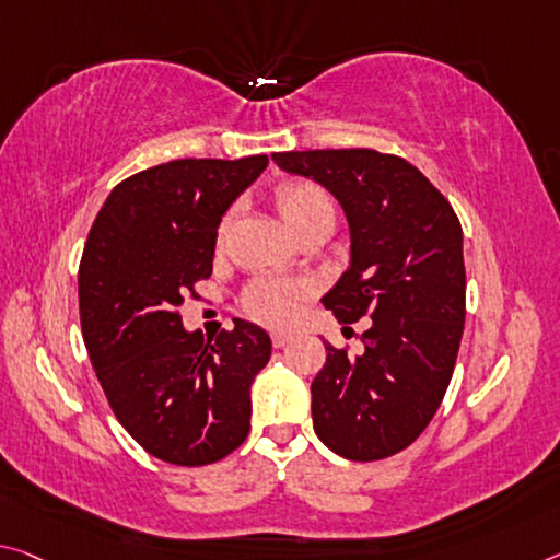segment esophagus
Listing matches in <instances>:
<instances>
[{
    "label": "esophagus",
    "mask_w": 560,
    "mask_h": 560,
    "mask_svg": "<svg viewBox=\"0 0 560 560\" xmlns=\"http://www.w3.org/2000/svg\"><path fill=\"white\" fill-rule=\"evenodd\" d=\"M291 341H294V334H287V331H273L271 334L273 349H283V346H289Z\"/></svg>",
    "instance_id": "obj_1"
}]
</instances>
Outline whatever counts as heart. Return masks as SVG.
I'll use <instances>...</instances> for the list:
<instances>
[{
    "instance_id": "b5f03b06",
    "label": "heart",
    "mask_w": 560,
    "mask_h": 560,
    "mask_svg": "<svg viewBox=\"0 0 560 560\" xmlns=\"http://www.w3.org/2000/svg\"><path fill=\"white\" fill-rule=\"evenodd\" d=\"M277 207L294 234H301L306 226L318 224V221L336 219V203L331 194L308 179L283 182L277 189ZM226 229L229 217L221 221L219 236H224ZM308 294L312 291L299 279L256 277L244 291L242 306L254 322L271 328H287L304 312Z\"/></svg>"
}]
</instances>
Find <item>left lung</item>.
I'll return each mask as SVG.
<instances>
[{
  "label": "left lung",
  "mask_w": 560,
  "mask_h": 560,
  "mask_svg": "<svg viewBox=\"0 0 560 560\" xmlns=\"http://www.w3.org/2000/svg\"><path fill=\"white\" fill-rule=\"evenodd\" d=\"M271 159L339 199L351 266L322 301L341 324L369 316L359 357L324 341L312 384L316 436L351 460L394 456L421 436L454 376L466 322L460 221L401 156L312 149Z\"/></svg>",
  "instance_id": "left-lung-1"
}]
</instances>
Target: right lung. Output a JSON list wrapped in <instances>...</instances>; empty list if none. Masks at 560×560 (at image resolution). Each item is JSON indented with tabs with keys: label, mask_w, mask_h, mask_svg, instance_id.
Returning a JSON list of instances; mask_svg holds the SVG:
<instances>
[{
	"label": "right lung",
	"mask_w": 560,
	"mask_h": 560,
	"mask_svg": "<svg viewBox=\"0 0 560 560\" xmlns=\"http://www.w3.org/2000/svg\"><path fill=\"white\" fill-rule=\"evenodd\" d=\"M266 154L176 159L112 189L79 264L84 343L114 416L147 454L207 466L252 429L254 376L271 359L269 334L234 318L203 341L184 331L179 306L211 277L221 217Z\"/></svg>",
	"instance_id": "1"
}]
</instances>
